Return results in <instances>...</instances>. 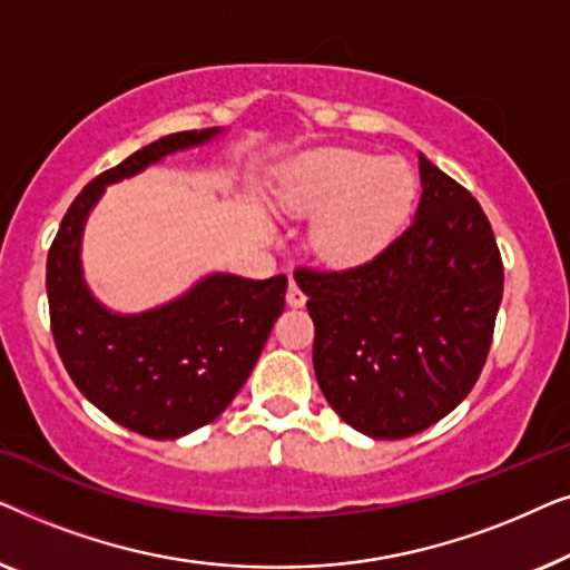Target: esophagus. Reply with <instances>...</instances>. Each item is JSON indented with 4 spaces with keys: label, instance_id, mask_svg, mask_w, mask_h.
Masks as SVG:
<instances>
[{
    "label": "esophagus",
    "instance_id": "esophagus-1",
    "mask_svg": "<svg viewBox=\"0 0 570 570\" xmlns=\"http://www.w3.org/2000/svg\"><path fill=\"white\" fill-rule=\"evenodd\" d=\"M287 306H293V308H301L303 303H306V293L301 291V285L295 283V279H291V287H287Z\"/></svg>",
    "mask_w": 570,
    "mask_h": 570
}]
</instances>
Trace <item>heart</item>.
Here are the masks:
<instances>
[{
  "label": "heart",
  "instance_id": "1",
  "mask_svg": "<svg viewBox=\"0 0 570 570\" xmlns=\"http://www.w3.org/2000/svg\"><path fill=\"white\" fill-rule=\"evenodd\" d=\"M417 194L400 158H373L350 147H322L285 170L277 202L287 215L314 217L311 248L330 267L376 259L400 236Z\"/></svg>",
  "mask_w": 570,
  "mask_h": 570
}]
</instances>
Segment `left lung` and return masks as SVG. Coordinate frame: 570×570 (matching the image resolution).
Returning <instances> with one entry per match:
<instances>
[{
  "mask_svg": "<svg viewBox=\"0 0 570 570\" xmlns=\"http://www.w3.org/2000/svg\"><path fill=\"white\" fill-rule=\"evenodd\" d=\"M417 160L420 205L386 252L345 272H295L326 402L381 441L425 431L472 392L503 298L501 254L478 199L423 153Z\"/></svg>",
  "mask_w": 570,
  "mask_h": 570,
  "instance_id": "8db88e82",
  "label": "left lung"
}]
</instances>
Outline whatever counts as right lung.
<instances>
[{
	"label": "right lung",
	"mask_w": 570,
	"mask_h": 570,
	"mask_svg": "<svg viewBox=\"0 0 570 570\" xmlns=\"http://www.w3.org/2000/svg\"><path fill=\"white\" fill-rule=\"evenodd\" d=\"M220 135L223 127L168 135L92 178L67 209L46 262L51 332L61 363L85 400L147 439H181L228 407L283 314L287 277L209 272L160 306L121 314L85 279V225L106 186Z\"/></svg>",
	"instance_id": "add662e5"
}]
</instances>
